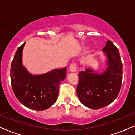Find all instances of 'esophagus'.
<instances>
[{
	"mask_svg": "<svg viewBox=\"0 0 135 135\" xmlns=\"http://www.w3.org/2000/svg\"><path fill=\"white\" fill-rule=\"evenodd\" d=\"M69 70L70 72H75L76 71V64L72 63L69 66Z\"/></svg>",
	"mask_w": 135,
	"mask_h": 135,
	"instance_id": "34e87169",
	"label": "esophagus"
}]
</instances>
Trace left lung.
<instances>
[{
	"mask_svg": "<svg viewBox=\"0 0 135 135\" xmlns=\"http://www.w3.org/2000/svg\"><path fill=\"white\" fill-rule=\"evenodd\" d=\"M103 51L105 69L97 72L88 66L78 74L77 94L84 106L97 110L112 103L119 93L122 80V64L119 50L110 41Z\"/></svg>",
	"mask_w": 135,
	"mask_h": 135,
	"instance_id": "8db88e82",
	"label": "left lung"
}]
</instances>
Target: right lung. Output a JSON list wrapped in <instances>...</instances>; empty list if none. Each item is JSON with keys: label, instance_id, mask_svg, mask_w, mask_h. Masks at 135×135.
Wrapping results in <instances>:
<instances>
[{"label": "right lung", "instance_id": "right-lung-1", "mask_svg": "<svg viewBox=\"0 0 135 135\" xmlns=\"http://www.w3.org/2000/svg\"><path fill=\"white\" fill-rule=\"evenodd\" d=\"M25 43L17 49L11 65V81L14 93L26 107L37 111L49 108L56 102L59 84L66 78V68L32 74L23 65Z\"/></svg>", "mask_w": 135, "mask_h": 135}]
</instances>
